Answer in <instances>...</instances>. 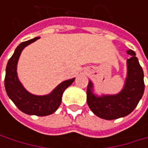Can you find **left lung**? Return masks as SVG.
I'll return each instance as SVG.
<instances>
[{
    "instance_id": "8db88e82",
    "label": "left lung",
    "mask_w": 148,
    "mask_h": 148,
    "mask_svg": "<svg viewBox=\"0 0 148 148\" xmlns=\"http://www.w3.org/2000/svg\"><path fill=\"white\" fill-rule=\"evenodd\" d=\"M131 56L127 61L128 77L123 91L112 96L98 98L92 92V85L89 81L86 90V102L91 110L99 117L113 120L130 114L140 100L145 89L144 74L135 53L127 51Z\"/></svg>"
}]
</instances>
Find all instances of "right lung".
I'll return each mask as SVG.
<instances>
[{
    "instance_id": "add662e5",
    "label": "right lung",
    "mask_w": 148,
    "mask_h": 148,
    "mask_svg": "<svg viewBox=\"0 0 148 148\" xmlns=\"http://www.w3.org/2000/svg\"><path fill=\"white\" fill-rule=\"evenodd\" d=\"M39 38L21 43L15 49L14 55L9 59L5 76V88L8 97L14 104L25 114L45 116L54 113L62 102L63 92L73 82L74 79H71L62 82L50 94L46 96H36L29 93L20 84L18 79L16 67L18 57L22 49L28 45L35 42Z\"/></svg>"
}]
</instances>
